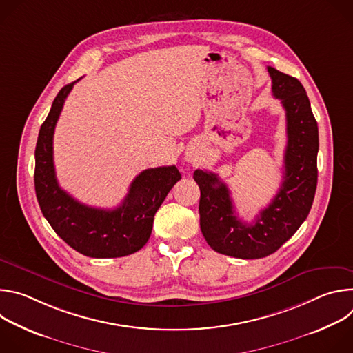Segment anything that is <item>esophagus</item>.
Masks as SVG:
<instances>
[{"mask_svg":"<svg viewBox=\"0 0 353 353\" xmlns=\"http://www.w3.org/2000/svg\"><path fill=\"white\" fill-rule=\"evenodd\" d=\"M199 155H201V150L199 148L196 146H190L187 150H185V155H184V161L187 163H191V165H195L199 159Z\"/></svg>","mask_w":353,"mask_h":353,"instance_id":"34e87169","label":"esophagus"}]
</instances>
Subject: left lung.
Listing matches in <instances>:
<instances>
[{"label":"left lung","instance_id":"8db88e82","mask_svg":"<svg viewBox=\"0 0 353 353\" xmlns=\"http://www.w3.org/2000/svg\"><path fill=\"white\" fill-rule=\"evenodd\" d=\"M272 94L286 112L288 143L283 181L272 203L253 223L234 214L228 185L205 170H195L199 196V226L207 243L221 254L236 259L267 257L286 241L307 218L317 187L319 127L307 93L296 78L268 67Z\"/></svg>","mask_w":353,"mask_h":353}]
</instances>
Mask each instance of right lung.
Returning <instances> with one entry per match:
<instances>
[{"mask_svg": "<svg viewBox=\"0 0 353 353\" xmlns=\"http://www.w3.org/2000/svg\"><path fill=\"white\" fill-rule=\"evenodd\" d=\"M74 85L71 82L59 92L39 131L34 150V190L39 205L50 226L78 253L93 259L130 256L149 240L154 216L181 174L176 166L141 172L121 205L114 210L92 208L72 198L56 179L53 135Z\"/></svg>", "mask_w": 353, "mask_h": 353, "instance_id": "add662e5", "label": "right lung"}]
</instances>
